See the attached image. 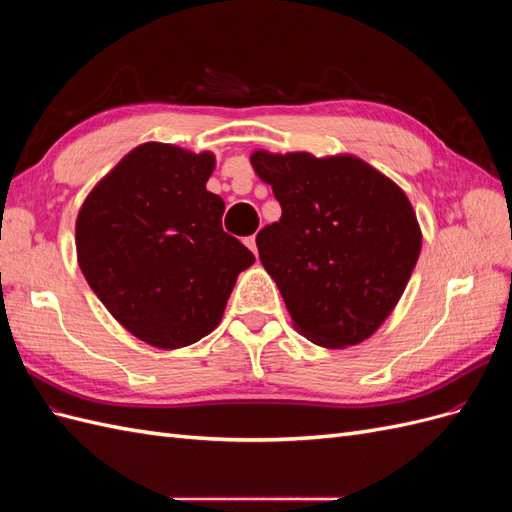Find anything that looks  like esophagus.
Returning <instances> with one entry per match:
<instances>
[{
    "mask_svg": "<svg viewBox=\"0 0 512 512\" xmlns=\"http://www.w3.org/2000/svg\"><path fill=\"white\" fill-rule=\"evenodd\" d=\"M245 245L250 247V250L254 252V254H258V247H256V237L252 235V237H245Z\"/></svg>",
    "mask_w": 512,
    "mask_h": 512,
    "instance_id": "1",
    "label": "esophagus"
}]
</instances>
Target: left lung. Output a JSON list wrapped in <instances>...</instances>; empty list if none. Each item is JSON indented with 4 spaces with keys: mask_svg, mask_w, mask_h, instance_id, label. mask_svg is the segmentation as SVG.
Here are the masks:
<instances>
[{
    "mask_svg": "<svg viewBox=\"0 0 512 512\" xmlns=\"http://www.w3.org/2000/svg\"><path fill=\"white\" fill-rule=\"evenodd\" d=\"M252 164L282 207L256 245L294 327L324 348L361 344L389 318L421 254L410 200L352 156L256 151Z\"/></svg>",
    "mask_w": 512,
    "mask_h": 512,
    "instance_id": "1",
    "label": "left lung"
}]
</instances>
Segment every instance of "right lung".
Listing matches in <instances>:
<instances>
[{"mask_svg":"<svg viewBox=\"0 0 512 512\" xmlns=\"http://www.w3.org/2000/svg\"><path fill=\"white\" fill-rule=\"evenodd\" d=\"M213 166L211 153L145 143L96 185L76 220L87 284L156 348L209 335L237 275L256 260L222 228L224 200L207 192Z\"/></svg>","mask_w":512,"mask_h":512,"instance_id":"right-lung-1","label":"right lung"}]
</instances>
